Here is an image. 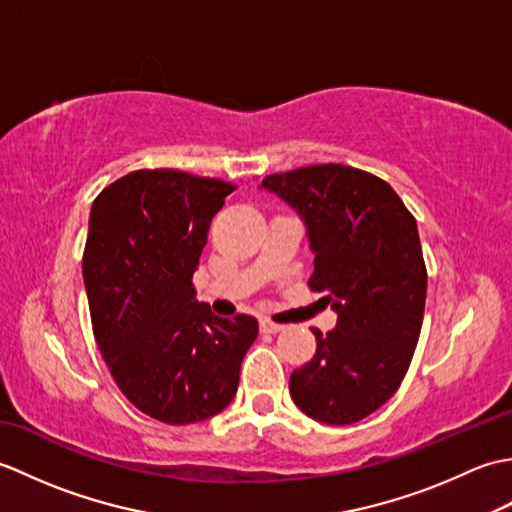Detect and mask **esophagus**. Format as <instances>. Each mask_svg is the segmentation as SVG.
I'll use <instances>...</instances> for the list:
<instances>
[{"label":"esophagus","mask_w":512,"mask_h":512,"mask_svg":"<svg viewBox=\"0 0 512 512\" xmlns=\"http://www.w3.org/2000/svg\"><path fill=\"white\" fill-rule=\"evenodd\" d=\"M259 328H262L264 332L277 334V332L284 330V325H281V323H275V321H270V319H262V321H259Z\"/></svg>","instance_id":"obj_1"}]
</instances>
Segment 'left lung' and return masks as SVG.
Segmentation results:
<instances>
[{
  "mask_svg": "<svg viewBox=\"0 0 512 512\" xmlns=\"http://www.w3.org/2000/svg\"><path fill=\"white\" fill-rule=\"evenodd\" d=\"M295 206L314 253L312 292L339 319L328 334L312 328L317 352L290 376V396L306 416L352 424L396 394L416 350L427 266L416 217L374 173L310 165L264 178Z\"/></svg>",
  "mask_w": 512,
  "mask_h": 512,
  "instance_id": "left-lung-1",
  "label": "left lung"
}]
</instances>
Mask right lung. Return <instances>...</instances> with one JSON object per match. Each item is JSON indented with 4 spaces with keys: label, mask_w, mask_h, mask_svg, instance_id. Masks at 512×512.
Returning a JSON list of instances; mask_svg holds the SVG:
<instances>
[{
    "label": "right lung",
    "mask_w": 512,
    "mask_h": 512,
    "mask_svg": "<svg viewBox=\"0 0 512 512\" xmlns=\"http://www.w3.org/2000/svg\"><path fill=\"white\" fill-rule=\"evenodd\" d=\"M235 184L140 169L92 204L83 281L92 330L127 400L167 424L215 416L233 400L257 319L198 303L193 273L213 215Z\"/></svg>",
    "instance_id": "add662e5"
}]
</instances>
